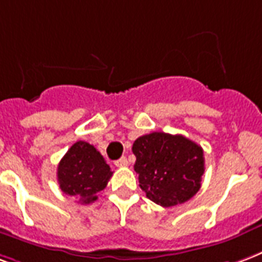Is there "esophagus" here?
<instances>
[{"mask_svg": "<svg viewBox=\"0 0 262 262\" xmlns=\"http://www.w3.org/2000/svg\"><path fill=\"white\" fill-rule=\"evenodd\" d=\"M115 165L116 166H126L127 165V158H126V157H122V158H119V160H116Z\"/></svg>", "mask_w": 262, "mask_h": 262, "instance_id": "obj_1", "label": "esophagus"}]
</instances>
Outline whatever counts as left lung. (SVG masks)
<instances>
[{
    "label": "left lung",
    "mask_w": 262,
    "mask_h": 262,
    "mask_svg": "<svg viewBox=\"0 0 262 262\" xmlns=\"http://www.w3.org/2000/svg\"><path fill=\"white\" fill-rule=\"evenodd\" d=\"M132 151L141 190L156 204H183L200 190L204 152L194 141L182 135L152 132L139 137Z\"/></svg>",
    "instance_id": "8db88e82"
}]
</instances>
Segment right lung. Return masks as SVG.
<instances>
[{"mask_svg": "<svg viewBox=\"0 0 262 262\" xmlns=\"http://www.w3.org/2000/svg\"><path fill=\"white\" fill-rule=\"evenodd\" d=\"M57 176L65 194L90 204L97 200V193L105 189L112 170L96 147L80 140L59 161Z\"/></svg>", "mask_w": 262, "mask_h": 262, "instance_id": "add662e5", "label": "right lung"}]
</instances>
